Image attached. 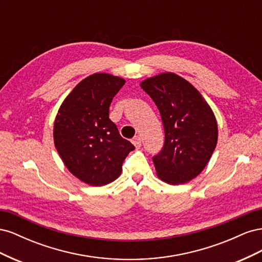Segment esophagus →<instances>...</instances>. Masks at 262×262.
I'll return each instance as SVG.
<instances>
[{
    "mask_svg": "<svg viewBox=\"0 0 262 262\" xmlns=\"http://www.w3.org/2000/svg\"><path fill=\"white\" fill-rule=\"evenodd\" d=\"M141 138L138 136V137H134L133 139H132V143H133V145L136 146L137 148H140L141 147Z\"/></svg>",
    "mask_w": 262,
    "mask_h": 262,
    "instance_id": "1",
    "label": "esophagus"
}]
</instances>
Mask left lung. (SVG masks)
Listing matches in <instances>:
<instances>
[{
    "instance_id": "8db88e82",
    "label": "left lung",
    "mask_w": 262,
    "mask_h": 262,
    "mask_svg": "<svg viewBox=\"0 0 262 262\" xmlns=\"http://www.w3.org/2000/svg\"><path fill=\"white\" fill-rule=\"evenodd\" d=\"M162 117L165 142L153 156L157 176L185 184L204 169L217 143V123L202 95L185 78L162 73L141 83Z\"/></svg>"
}]
</instances>
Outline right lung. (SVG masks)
<instances>
[{
	"instance_id": "1",
	"label": "right lung",
	"mask_w": 262,
	"mask_h": 262,
	"mask_svg": "<svg viewBox=\"0 0 262 262\" xmlns=\"http://www.w3.org/2000/svg\"><path fill=\"white\" fill-rule=\"evenodd\" d=\"M124 83L107 73L90 75L68 95L55 117V148L67 168L87 185L116 180L125 157L136 148L109 119V106Z\"/></svg>"
}]
</instances>
